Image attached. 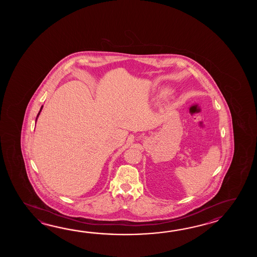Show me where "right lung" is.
<instances>
[{"mask_svg": "<svg viewBox=\"0 0 257 257\" xmlns=\"http://www.w3.org/2000/svg\"><path fill=\"white\" fill-rule=\"evenodd\" d=\"M42 107H43V105L41 106V108H40V110H39V114H38V115H37V119H38V117H39V114H40V112H41V110H42ZM37 119H36V121H37Z\"/></svg>", "mask_w": 257, "mask_h": 257, "instance_id": "add662e5", "label": "right lung"}]
</instances>
